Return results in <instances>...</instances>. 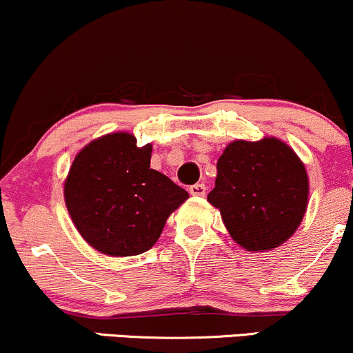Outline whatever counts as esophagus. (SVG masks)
<instances>
[{"instance_id": "34e87169", "label": "esophagus", "mask_w": 353, "mask_h": 353, "mask_svg": "<svg viewBox=\"0 0 353 353\" xmlns=\"http://www.w3.org/2000/svg\"><path fill=\"white\" fill-rule=\"evenodd\" d=\"M189 192L192 194V196H196V197H202L205 194V185L204 184H194V185H190L189 188Z\"/></svg>"}]
</instances>
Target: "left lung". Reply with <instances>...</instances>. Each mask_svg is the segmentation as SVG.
<instances>
[{
    "instance_id": "1",
    "label": "left lung",
    "mask_w": 353,
    "mask_h": 353,
    "mask_svg": "<svg viewBox=\"0 0 353 353\" xmlns=\"http://www.w3.org/2000/svg\"><path fill=\"white\" fill-rule=\"evenodd\" d=\"M208 201L221 210L230 237L250 252H265L301 225L309 201L305 165L277 137L234 141L217 161Z\"/></svg>"
}]
</instances>
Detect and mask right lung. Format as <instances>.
Returning a JSON list of instances; mask_svg holds the SVG:
<instances>
[{
    "mask_svg": "<svg viewBox=\"0 0 353 353\" xmlns=\"http://www.w3.org/2000/svg\"><path fill=\"white\" fill-rule=\"evenodd\" d=\"M151 144L137 148L129 132H112L91 141L74 157L64 181V201L92 249L112 257L145 252L189 197L151 169Z\"/></svg>",
    "mask_w": 353,
    "mask_h": 353,
    "instance_id": "right-lung-1",
    "label": "right lung"
}]
</instances>
